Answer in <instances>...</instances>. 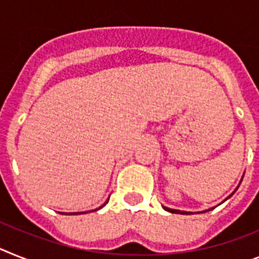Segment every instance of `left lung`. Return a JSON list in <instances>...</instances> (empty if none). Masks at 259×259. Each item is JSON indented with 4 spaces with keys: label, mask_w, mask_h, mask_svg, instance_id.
Here are the masks:
<instances>
[{
    "label": "left lung",
    "mask_w": 259,
    "mask_h": 259,
    "mask_svg": "<svg viewBox=\"0 0 259 259\" xmlns=\"http://www.w3.org/2000/svg\"><path fill=\"white\" fill-rule=\"evenodd\" d=\"M241 181H242V179H241ZM240 184H241V183H240ZM240 184H238V186H240ZM236 190H237V188H236ZM236 190H235V192H236ZM235 192H233V193H235ZM233 193H232V194H233ZM232 194H231V195H232ZM231 195H229V197H231ZM228 197V198H229ZM228 198H226V199H224V201H227V199H228ZM223 201V202H224ZM163 208H164V210H165V211H168V212H172V213H184V215H190V213H194V212H192V211H181V210H175V208H169V207H165V206H163ZM213 208V207H212ZM212 208H208V210H204V211H198V212L197 213H199V212H207V211H210V210H212Z\"/></svg>",
    "instance_id": "left-lung-1"
}]
</instances>
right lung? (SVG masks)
I'll return each mask as SVG.
<instances>
[{"instance_id": "add662e5", "label": "right lung", "mask_w": 259, "mask_h": 259, "mask_svg": "<svg viewBox=\"0 0 259 259\" xmlns=\"http://www.w3.org/2000/svg\"><path fill=\"white\" fill-rule=\"evenodd\" d=\"M108 201H109V198H108L107 201H105V203H104V204H102V206H100V207H99V208H95V210H91V211H96V210H100V208H102V207H104L105 204H107V203H108ZM86 212H87V211H86ZM86 212H70V213H86Z\"/></svg>"}]
</instances>
